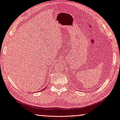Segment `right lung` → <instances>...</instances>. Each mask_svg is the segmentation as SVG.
I'll list each match as a JSON object with an SVG mask.
<instances>
[{
  "label": "right lung",
  "mask_w": 120,
  "mask_h": 120,
  "mask_svg": "<svg viewBox=\"0 0 120 120\" xmlns=\"http://www.w3.org/2000/svg\"><path fill=\"white\" fill-rule=\"evenodd\" d=\"M45 88H44V89H43V90H45Z\"/></svg>",
  "instance_id": "1"
}]
</instances>
